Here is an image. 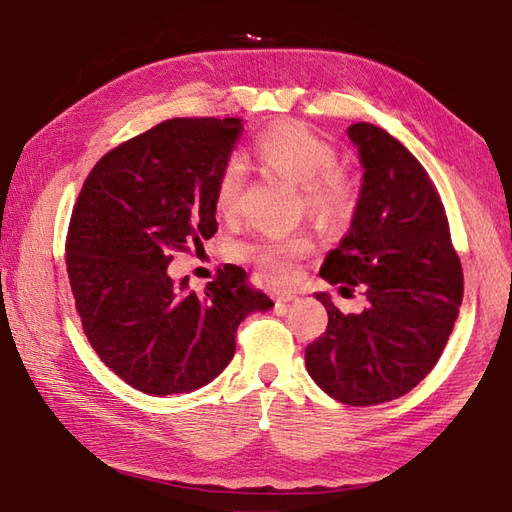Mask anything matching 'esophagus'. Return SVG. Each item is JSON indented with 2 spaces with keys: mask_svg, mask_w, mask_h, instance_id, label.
<instances>
[{
  "mask_svg": "<svg viewBox=\"0 0 512 512\" xmlns=\"http://www.w3.org/2000/svg\"><path fill=\"white\" fill-rule=\"evenodd\" d=\"M296 292H292V290H283V292H277V299H275V303H277V307H283L285 303H290V301H294L296 299Z\"/></svg>",
  "mask_w": 512,
  "mask_h": 512,
  "instance_id": "obj_1",
  "label": "esophagus"
}]
</instances>
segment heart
<instances>
[{
	"instance_id": "heart-1",
	"label": "heart",
	"mask_w": 512,
	"mask_h": 512,
	"mask_svg": "<svg viewBox=\"0 0 512 512\" xmlns=\"http://www.w3.org/2000/svg\"><path fill=\"white\" fill-rule=\"evenodd\" d=\"M253 157L261 170L285 178L301 187L303 205L310 216L325 224L347 222L358 207V185L338 168V150L325 137L299 122H277L253 141ZM244 192V168L240 161H227L216 178L213 202L222 216H235ZM310 240L305 235L261 237L255 242L233 244L235 259L253 261L266 275L275 279L290 277L292 261L310 253Z\"/></svg>"
}]
</instances>
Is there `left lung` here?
Instances as JSON below:
<instances>
[{"mask_svg":"<svg viewBox=\"0 0 512 512\" xmlns=\"http://www.w3.org/2000/svg\"><path fill=\"white\" fill-rule=\"evenodd\" d=\"M364 168L349 233L320 268L340 290L362 285L360 314L316 292L329 323L305 349V366L329 397L377 406L406 395L432 371L462 303V266L443 200L417 157L368 122L349 126Z\"/></svg>","mask_w":512,"mask_h":512,"instance_id":"left-lung-1","label":"left lung"}]
</instances>
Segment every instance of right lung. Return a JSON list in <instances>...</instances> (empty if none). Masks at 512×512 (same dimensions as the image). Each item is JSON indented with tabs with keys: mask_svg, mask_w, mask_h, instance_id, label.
Segmentation results:
<instances>
[{
	"mask_svg": "<svg viewBox=\"0 0 512 512\" xmlns=\"http://www.w3.org/2000/svg\"><path fill=\"white\" fill-rule=\"evenodd\" d=\"M240 117H174L109 150L71 211L65 264L93 351L146 395L192 392L218 377L235 334L272 301L246 272L220 270L202 294L174 281V253L218 231L213 189Z\"/></svg>",
	"mask_w": 512,
	"mask_h": 512,
	"instance_id": "right-lung-1",
	"label": "right lung"
}]
</instances>
